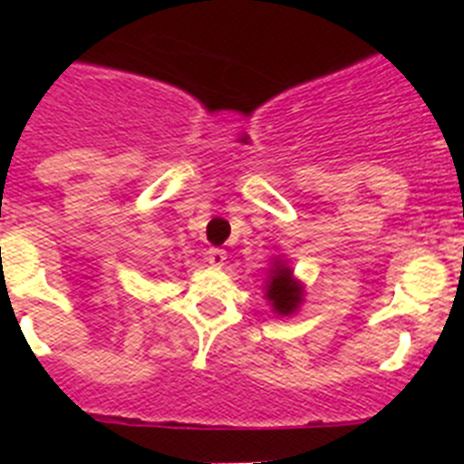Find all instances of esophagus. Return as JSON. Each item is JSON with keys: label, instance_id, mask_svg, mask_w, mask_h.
I'll list each match as a JSON object with an SVG mask.
<instances>
[{"label": "esophagus", "instance_id": "obj_1", "mask_svg": "<svg viewBox=\"0 0 464 464\" xmlns=\"http://www.w3.org/2000/svg\"><path fill=\"white\" fill-rule=\"evenodd\" d=\"M207 260H208V265H211V267H223L225 260H227V253H225V248L213 246V248H208Z\"/></svg>", "mask_w": 464, "mask_h": 464}]
</instances>
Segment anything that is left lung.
I'll return each mask as SVG.
<instances>
[{
  "instance_id": "1",
  "label": "left lung",
  "mask_w": 464,
  "mask_h": 464,
  "mask_svg": "<svg viewBox=\"0 0 464 464\" xmlns=\"http://www.w3.org/2000/svg\"><path fill=\"white\" fill-rule=\"evenodd\" d=\"M267 297L272 299L274 309L283 315L293 314V311L297 309L299 299H302V290H299L297 283L293 281L290 269L283 267L272 272V283H269L267 288Z\"/></svg>"
}]
</instances>
